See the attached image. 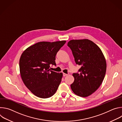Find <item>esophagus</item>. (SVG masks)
Returning a JSON list of instances; mask_svg holds the SVG:
<instances>
[{"label":"esophagus","instance_id":"esophagus-1","mask_svg":"<svg viewBox=\"0 0 122 122\" xmlns=\"http://www.w3.org/2000/svg\"><path fill=\"white\" fill-rule=\"evenodd\" d=\"M63 76H64V77H65V76H66L68 74H66V73H63Z\"/></svg>","mask_w":122,"mask_h":122}]
</instances>
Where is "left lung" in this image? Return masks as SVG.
Masks as SVG:
<instances>
[{
    "label": "left lung",
    "instance_id": "8db88e82",
    "mask_svg": "<svg viewBox=\"0 0 122 122\" xmlns=\"http://www.w3.org/2000/svg\"><path fill=\"white\" fill-rule=\"evenodd\" d=\"M75 63L81 67L74 73V81L71 88L74 94L81 97L94 93L101 84L106 71V62L99 47L87 40H71L67 43Z\"/></svg>",
    "mask_w": 122,
    "mask_h": 122
}]
</instances>
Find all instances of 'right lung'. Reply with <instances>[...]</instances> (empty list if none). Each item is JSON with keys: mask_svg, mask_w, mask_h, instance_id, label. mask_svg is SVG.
<instances>
[{"mask_svg": "<svg viewBox=\"0 0 122 122\" xmlns=\"http://www.w3.org/2000/svg\"><path fill=\"white\" fill-rule=\"evenodd\" d=\"M66 42H40L27 48L22 54L19 61L22 79L36 96L47 98L56 92L63 74L50 68L51 65H56V56Z\"/></svg>", "mask_w": 122, "mask_h": 122, "instance_id": "add662e5", "label": "right lung"}]
</instances>
